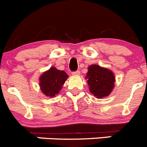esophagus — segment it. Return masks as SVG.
Returning a JSON list of instances; mask_svg holds the SVG:
<instances>
[{
    "label": "esophagus",
    "instance_id": "34e87169",
    "mask_svg": "<svg viewBox=\"0 0 147 147\" xmlns=\"http://www.w3.org/2000/svg\"><path fill=\"white\" fill-rule=\"evenodd\" d=\"M80 74V72L79 70L78 71H75V72H72V75H79Z\"/></svg>",
    "mask_w": 147,
    "mask_h": 147
}]
</instances>
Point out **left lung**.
<instances>
[{"mask_svg":"<svg viewBox=\"0 0 147 147\" xmlns=\"http://www.w3.org/2000/svg\"><path fill=\"white\" fill-rule=\"evenodd\" d=\"M86 78L90 92L96 98L108 96L114 87L115 77L113 72L98 65H91L88 68Z\"/></svg>","mask_w":147,"mask_h":147,"instance_id":"obj_1","label":"left lung"}]
</instances>
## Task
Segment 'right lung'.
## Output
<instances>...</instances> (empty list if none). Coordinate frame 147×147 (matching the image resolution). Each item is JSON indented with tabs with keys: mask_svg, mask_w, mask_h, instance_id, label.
I'll return each instance as SVG.
<instances>
[{
	"mask_svg": "<svg viewBox=\"0 0 147 147\" xmlns=\"http://www.w3.org/2000/svg\"><path fill=\"white\" fill-rule=\"evenodd\" d=\"M68 78L64 71L58 70L55 67H51L44 72L39 78V86L43 94L47 96H54L59 94L62 86Z\"/></svg>",
	"mask_w": 147,
	"mask_h": 147,
	"instance_id": "add662e5",
	"label": "right lung"
}]
</instances>
